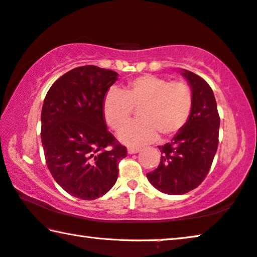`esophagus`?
<instances>
[{"mask_svg":"<svg viewBox=\"0 0 257 257\" xmlns=\"http://www.w3.org/2000/svg\"><path fill=\"white\" fill-rule=\"evenodd\" d=\"M142 150L141 148H134V147H129L128 148V153H130V155H133V153H137L140 152Z\"/></svg>","mask_w":257,"mask_h":257,"instance_id":"34e87169","label":"esophagus"}]
</instances>
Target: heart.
Instances as JSON below:
<instances>
[{"label":"heart","mask_w":257,"mask_h":257,"mask_svg":"<svg viewBox=\"0 0 257 257\" xmlns=\"http://www.w3.org/2000/svg\"><path fill=\"white\" fill-rule=\"evenodd\" d=\"M193 108V91L183 80L143 75L129 80L123 91L109 90L102 101L106 123L120 129L139 109V120L118 132V139L129 145H142L172 137L185 127Z\"/></svg>","instance_id":"obj_1"}]
</instances>
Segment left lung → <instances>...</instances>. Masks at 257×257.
<instances>
[{
	"label": "left lung",
	"instance_id": "8db88e82",
	"mask_svg": "<svg viewBox=\"0 0 257 257\" xmlns=\"http://www.w3.org/2000/svg\"><path fill=\"white\" fill-rule=\"evenodd\" d=\"M193 91V108L185 127L159 147L160 163L147 178L168 195H182L197 188L208 175L218 148L220 117L212 89L194 72L183 70Z\"/></svg>",
	"mask_w": 257,
	"mask_h": 257
}]
</instances>
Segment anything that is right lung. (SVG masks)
<instances>
[{"label": "right lung", "mask_w": 257, "mask_h": 257, "mask_svg": "<svg viewBox=\"0 0 257 257\" xmlns=\"http://www.w3.org/2000/svg\"><path fill=\"white\" fill-rule=\"evenodd\" d=\"M117 74L83 66L61 76L46 94L41 143L53 178L68 194L95 200L116 182L127 148L108 132L102 101Z\"/></svg>", "instance_id": "right-lung-1"}]
</instances>
